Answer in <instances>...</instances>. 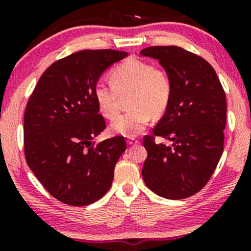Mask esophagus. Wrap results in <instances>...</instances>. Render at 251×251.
<instances>
[{
    "instance_id": "obj_1",
    "label": "esophagus",
    "mask_w": 251,
    "mask_h": 251,
    "mask_svg": "<svg viewBox=\"0 0 251 251\" xmlns=\"http://www.w3.org/2000/svg\"><path fill=\"white\" fill-rule=\"evenodd\" d=\"M127 144L128 145H135V144H139V140L135 139V138H128Z\"/></svg>"
}]
</instances>
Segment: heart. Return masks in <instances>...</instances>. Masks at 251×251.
Wrapping results in <instances>:
<instances>
[{
  "mask_svg": "<svg viewBox=\"0 0 251 251\" xmlns=\"http://www.w3.org/2000/svg\"><path fill=\"white\" fill-rule=\"evenodd\" d=\"M111 80H99L94 97L102 116L113 119L120 111L122 96L128 94L127 105L131 108L109 126L116 134L129 138L140 134L152 116L165 113L171 101L174 82L170 73L145 60L129 59L120 63L112 71Z\"/></svg>",
  "mask_w": 251,
  "mask_h": 251,
  "instance_id": "b5f03b06",
  "label": "heart"
}]
</instances>
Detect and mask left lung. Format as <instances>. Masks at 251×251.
<instances>
[{"mask_svg":"<svg viewBox=\"0 0 251 251\" xmlns=\"http://www.w3.org/2000/svg\"><path fill=\"white\" fill-rule=\"evenodd\" d=\"M140 54L157 59L174 82L165 114L153 133L144 137V181L160 197L183 200L205 186L223 153L226 92L212 66L191 51L154 46ZM155 136L171 140L173 145L155 143Z\"/></svg>","mask_w":251,"mask_h":251,"instance_id":"left-lung-1","label":"left lung"}]
</instances>
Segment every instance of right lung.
<instances>
[{"label":"right lung","mask_w":251,"mask_h":251,"mask_svg":"<svg viewBox=\"0 0 251 251\" xmlns=\"http://www.w3.org/2000/svg\"><path fill=\"white\" fill-rule=\"evenodd\" d=\"M126 51L86 50L51 63L40 77L25 112V155L34 175L62 203L83 206L111 188L126 150L124 137L96 144L106 127L94 87L102 72Z\"/></svg>","instance_id":"obj_1"}]
</instances>
